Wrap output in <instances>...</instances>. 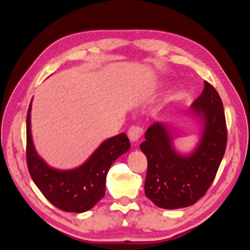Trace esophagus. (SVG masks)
Here are the masks:
<instances>
[{"label": "esophagus", "instance_id": "34e87169", "mask_svg": "<svg viewBox=\"0 0 250 250\" xmlns=\"http://www.w3.org/2000/svg\"><path fill=\"white\" fill-rule=\"evenodd\" d=\"M143 130L141 129L140 127H135L132 126L129 130H128V138H129L131 143H138L141 135H142Z\"/></svg>", "mask_w": 250, "mask_h": 250}]
</instances>
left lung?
<instances>
[{
	"label": "left lung",
	"mask_w": 250,
	"mask_h": 250,
	"mask_svg": "<svg viewBox=\"0 0 250 250\" xmlns=\"http://www.w3.org/2000/svg\"><path fill=\"white\" fill-rule=\"evenodd\" d=\"M188 113L200 125L199 141L191 151L176 148V130L167 122L151 125L140 145L148 161L145 194L158 208L176 209L197 202L213 183L225 152L223 104L208 82L204 81V89Z\"/></svg>",
	"instance_id": "left-lung-1"
}]
</instances>
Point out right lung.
<instances>
[{"label": "right lung", "mask_w": 250, "mask_h": 250, "mask_svg": "<svg viewBox=\"0 0 250 250\" xmlns=\"http://www.w3.org/2000/svg\"><path fill=\"white\" fill-rule=\"evenodd\" d=\"M31 108L32 100L27 113V165L31 178L53 206L70 213H84L104 197L110 166L130 149L129 140L122 132L102 142L78 167L69 170L53 168L34 147Z\"/></svg>", "instance_id": "1"}]
</instances>
